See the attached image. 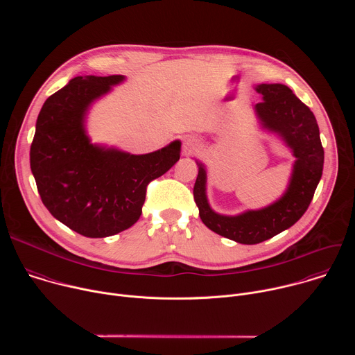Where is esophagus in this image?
<instances>
[{"label": "esophagus", "mask_w": 355, "mask_h": 355, "mask_svg": "<svg viewBox=\"0 0 355 355\" xmlns=\"http://www.w3.org/2000/svg\"><path fill=\"white\" fill-rule=\"evenodd\" d=\"M198 141L195 140V139H192V137H188V139H185L184 140V143H182V153L185 155V156H189V155H192L193 151H196L198 150Z\"/></svg>", "instance_id": "34e87169"}]
</instances>
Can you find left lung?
Segmentation results:
<instances>
[{
	"instance_id": "left-lung-1",
	"label": "left lung",
	"mask_w": 355,
	"mask_h": 355,
	"mask_svg": "<svg viewBox=\"0 0 355 355\" xmlns=\"http://www.w3.org/2000/svg\"><path fill=\"white\" fill-rule=\"evenodd\" d=\"M263 103L254 105L260 126L275 135L295 157L285 192L261 209L222 215L212 209L207 195V166L198 164L193 199L199 218L212 232L241 244H257L295 225L306 212L322 178L324 151L313 112L284 84H259Z\"/></svg>"
}]
</instances>
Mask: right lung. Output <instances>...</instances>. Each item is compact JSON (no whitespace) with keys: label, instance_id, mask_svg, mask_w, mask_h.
I'll return each instance as SVG.
<instances>
[{"label":"right lung","instance_id":"add662e5","mask_svg":"<svg viewBox=\"0 0 355 355\" xmlns=\"http://www.w3.org/2000/svg\"><path fill=\"white\" fill-rule=\"evenodd\" d=\"M125 78L74 77L44 101L36 121L31 170L43 205L85 237H108L133 226L148 182L180 160V140L147 155L91 141L89 108Z\"/></svg>","mask_w":355,"mask_h":355}]
</instances>
